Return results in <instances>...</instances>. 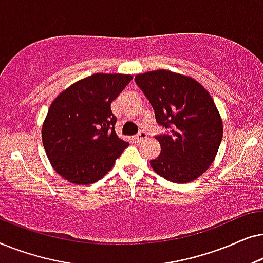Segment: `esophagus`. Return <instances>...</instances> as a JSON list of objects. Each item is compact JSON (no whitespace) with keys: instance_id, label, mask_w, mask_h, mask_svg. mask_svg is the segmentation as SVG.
<instances>
[{"instance_id":"34e87169","label":"esophagus","mask_w":263,"mask_h":263,"mask_svg":"<svg viewBox=\"0 0 263 263\" xmlns=\"http://www.w3.org/2000/svg\"><path fill=\"white\" fill-rule=\"evenodd\" d=\"M146 139H147V133L145 130H140L138 133V135H135L134 138H133V140L136 142H140V141H142V140H146Z\"/></svg>"}]
</instances>
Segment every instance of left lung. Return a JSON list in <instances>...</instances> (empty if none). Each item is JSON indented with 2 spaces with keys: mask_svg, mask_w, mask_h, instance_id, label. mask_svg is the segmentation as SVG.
Here are the masks:
<instances>
[{
  "mask_svg": "<svg viewBox=\"0 0 263 263\" xmlns=\"http://www.w3.org/2000/svg\"><path fill=\"white\" fill-rule=\"evenodd\" d=\"M135 82L166 133L157 135L161 151L149 164L174 183L196 179L213 163L222 139V122L204 87L189 77L168 70L139 74Z\"/></svg>",
  "mask_w": 263,
  "mask_h": 263,
  "instance_id": "8db88e82",
  "label": "left lung"
}]
</instances>
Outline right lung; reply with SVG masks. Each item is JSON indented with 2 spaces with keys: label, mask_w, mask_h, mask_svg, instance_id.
Masks as SVG:
<instances>
[{
  "label": "right lung",
  "mask_w": 263,
  "mask_h": 263,
  "mask_svg": "<svg viewBox=\"0 0 263 263\" xmlns=\"http://www.w3.org/2000/svg\"><path fill=\"white\" fill-rule=\"evenodd\" d=\"M127 74L82 79L53 100L42 128L43 146L53 168L75 184L99 181L129 143L115 132L111 103L132 81Z\"/></svg>",
  "instance_id": "add662e5"
}]
</instances>
